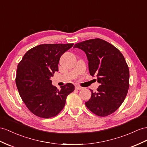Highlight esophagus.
Masks as SVG:
<instances>
[{
  "label": "esophagus",
  "instance_id": "obj_1",
  "mask_svg": "<svg viewBox=\"0 0 147 147\" xmlns=\"http://www.w3.org/2000/svg\"><path fill=\"white\" fill-rule=\"evenodd\" d=\"M75 88H76V89H78V90H81V89H83V88L81 87V86H75Z\"/></svg>",
  "mask_w": 147,
  "mask_h": 147
}]
</instances>
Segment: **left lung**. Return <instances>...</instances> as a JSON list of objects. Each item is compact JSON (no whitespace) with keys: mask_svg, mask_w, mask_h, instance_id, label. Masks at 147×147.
<instances>
[{"mask_svg":"<svg viewBox=\"0 0 147 147\" xmlns=\"http://www.w3.org/2000/svg\"><path fill=\"white\" fill-rule=\"evenodd\" d=\"M74 48L85 52L89 73L97 76L100 84L97 91H91L85 102L94 114L106 117L114 112L123 102L129 88V69L123 55L114 45L102 39L78 43Z\"/></svg>","mask_w":147,"mask_h":147,"instance_id":"obj_1","label":"left lung"}]
</instances>
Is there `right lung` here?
Segmentation results:
<instances>
[{"label":"right lung","instance_id":"obj_1","mask_svg":"<svg viewBox=\"0 0 147 147\" xmlns=\"http://www.w3.org/2000/svg\"><path fill=\"white\" fill-rule=\"evenodd\" d=\"M73 43L42 44L29 50L18 63L16 85L26 106L35 115L48 119L58 115L65 107L66 97L74 86L67 83L58 90L50 78L58 71L61 55Z\"/></svg>","mask_w":147,"mask_h":147}]
</instances>
